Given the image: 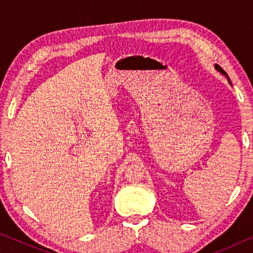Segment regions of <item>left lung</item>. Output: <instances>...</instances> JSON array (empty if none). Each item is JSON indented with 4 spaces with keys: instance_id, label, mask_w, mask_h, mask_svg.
Returning <instances> with one entry per match:
<instances>
[{
    "instance_id": "obj_1",
    "label": "left lung",
    "mask_w": 253,
    "mask_h": 253,
    "mask_svg": "<svg viewBox=\"0 0 253 253\" xmlns=\"http://www.w3.org/2000/svg\"><path fill=\"white\" fill-rule=\"evenodd\" d=\"M214 68H215V69L217 70V71H219L220 72V74H222V75H223V76H225L226 77V79H228V81H229V83H230V84H231V81H230V78H229V76L228 75H226V72L223 70V69H222V68L219 66V65H215V66H214Z\"/></svg>"
}]
</instances>
